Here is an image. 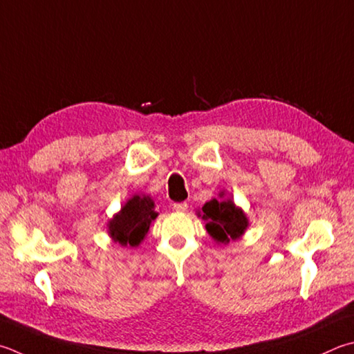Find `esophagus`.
<instances>
[{
    "label": "esophagus",
    "instance_id": "esophagus-1",
    "mask_svg": "<svg viewBox=\"0 0 354 354\" xmlns=\"http://www.w3.org/2000/svg\"><path fill=\"white\" fill-rule=\"evenodd\" d=\"M187 207H189L187 203H176V204H173V210H176V212H185V210H187Z\"/></svg>",
    "mask_w": 354,
    "mask_h": 354
}]
</instances>
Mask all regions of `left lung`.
I'll use <instances>...</instances> for the list:
<instances>
[{
  "mask_svg": "<svg viewBox=\"0 0 354 354\" xmlns=\"http://www.w3.org/2000/svg\"><path fill=\"white\" fill-rule=\"evenodd\" d=\"M196 215L205 221V230L218 244L240 240L249 227L248 215L232 198L226 196L224 190L218 194V198H212L205 203Z\"/></svg>",
  "mask_w": 354,
  "mask_h": 354,
  "instance_id": "8db88e82",
  "label": "left lung"
}]
</instances>
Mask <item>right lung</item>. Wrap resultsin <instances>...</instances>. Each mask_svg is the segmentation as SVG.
I'll use <instances>...</instances> for the list:
<instances>
[{
    "instance_id": "obj_1",
    "label": "right lung",
    "mask_w": 354,
    "mask_h": 354,
    "mask_svg": "<svg viewBox=\"0 0 354 354\" xmlns=\"http://www.w3.org/2000/svg\"><path fill=\"white\" fill-rule=\"evenodd\" d=\"M155 207V201L150 195L134 194L128 198L106 224L110 239L122 248H138L159 215Z\"/></svg>"
}]
</instances>
